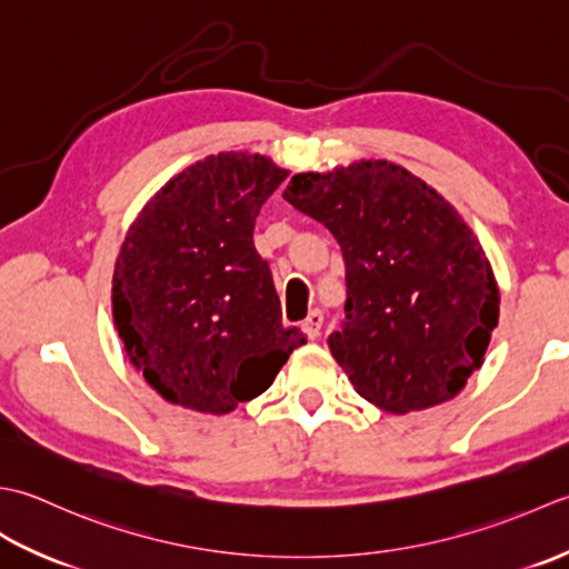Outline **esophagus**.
Masks as SVG:
<instances>
[{"label": "esophagus", "mask_w": 569, "mask_h": 569, "mask_svg": "<svg viewBox=\"0 0 569 569\" xmlns=\"http://www.w3.org/2000/svg\"><path fill=\"white\" fill-rule=\"evenodd\" d=\"M321 323H323V315H321V311H319V309H311L309 317L305 319V323H301V329H305L307 339H311V341L317 339L319 331H321Z\"/></svg>", "instance_id": "34e87169"}]
</instances>
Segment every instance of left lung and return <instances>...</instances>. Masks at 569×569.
<instances>
[{"label": "left lung", "mask_w": 569, "mask_h": 569, "mask_svg": "<svg viewBox=\"0 0 569 569\" xmlns=\"http://www.w3.org/2000/svg\"><path fill=\"white\" fill-rule=\"evenodd\" d=\"M284 199L339 240L346 319L336 363L376 408L405 415L459 396L498 323V284L442 193L388 159L301 171Z\"/></svg>", "instance_id": "8db88e82"}]
</instances>
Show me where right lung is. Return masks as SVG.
Listing matches in <instances>:
<instances>
[{"label":"right lung","instance_id":"right-lung-1","mask_svg":"<svg viewBox=\"0 0 569 569\" xmlns=\"http://www.w3.org/2000/svg\"><path fill=\"white\" fill-rule=\"evenodd\" d=\"M270 157L220 152L144 203L112 274V319L161 398L226 415L262 396L307 336L284 327L254 218L287 179Z\"/></svg>","mask_w":569,"mask_h":569}]
</instances>
